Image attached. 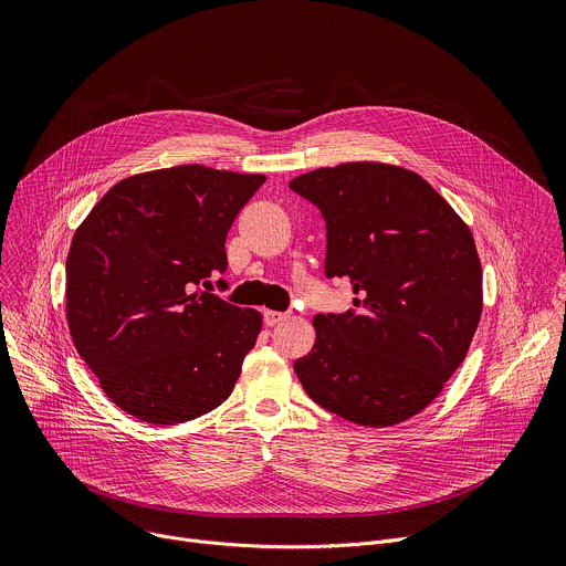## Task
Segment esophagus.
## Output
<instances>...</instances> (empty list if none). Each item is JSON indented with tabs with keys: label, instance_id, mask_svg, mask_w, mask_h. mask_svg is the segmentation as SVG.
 Masks as SVG:
<instances>
[{
	"label": "esophagus",
	"instance_id": "34e87169",
	"mask_svg": "<svg viewBox=\"0 0 566 566\" xmlns=\"http://www.w3.org/2000/svg\"><path fill=\"white\" fill-rule=\"evenodd\" d=\"M289 315L282 313V311H264V325L266 327H275L280 325V322H284Z\"/></svg>",
	"mask_w": 566,
	"mask_h": 566
}]
</instances>
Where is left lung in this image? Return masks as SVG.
<instances>
[{"label": "left lung", "instance_id": "obj_1", "mask_svg": "<svg viewBox=\"0 0 566 566\" xmlns=\"http://www.w3.org/2000/svg\"><path fill=\"white\" fill-rule=\"evenodd\" d=\"M327 226V277L354 308L317 313L315 345L293 369L304 391L352 423L419 415L463 363L481 317L470 228L417 172L369 164L319 168L289 184Z\"/></svg>", "mask_w": 566, "mask_h": 566}]
</instances>
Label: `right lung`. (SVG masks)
Listing matches in <instances>:
<instances>
[{
	"label": "right lung",
	"mask_w": 566,
	"mask_h": 566,
	"mask_svg": "<svg viewBox=\"0 0 566 566\" xmlns=\"http://www.w3.org/2000/svg\"><path fill=\"white\" fill-rule=\"evenodd\" d=\"M264 175L177 166L118 181L66 255L73 345L116 406L154 426L197 419L230 396L262 315L210 293L226 234ZM219 289H228L223 280Z\"/></svg>",
	"instance_id": "right-lung-1"
}]
</instances>
